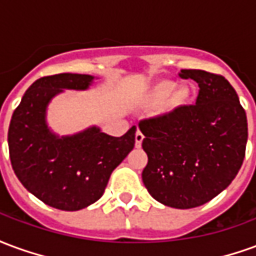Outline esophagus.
<instances>
[{
	"mask_svg": "<svg viewBox=\"0 0 256 256\" xmlns=\"http://www.w3.org/2000/svg\"><path fill=\"white\" fill-rule=\"evenodd\" d=\"M142 140H144V134L141 133L140 130H137V133H136V146L140 148L141 144H142Z\"/></svg>",
	"mask_w": 256,
	"mask_h": 256,
	"instance_id": "34e87169",
	"label": "esophagus"
}]
</instances>
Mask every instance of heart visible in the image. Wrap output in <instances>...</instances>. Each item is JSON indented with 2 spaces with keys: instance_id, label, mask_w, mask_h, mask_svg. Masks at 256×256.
I'll return each mask as SVG.
<instances>
[{
  "instance_id": "1",
  "label": "heart",
  "mask_w": 256,
  "mask_h": 256,
  "mask_svg": "<svg viewBox=\"0 0 256 256\" xmlns=\"http://www.w3.org/2000/svg\"><path fill=\"white\" fill-rule=\"evenodd\" d=\"M174 90H176V84H174V82H170V80L162 82V84H159L156 86L155 100L159 101V102H163V101H166L167 98L172 97L170 102H172V106H181L184 101L186 100V97H188V90L178 89L174 92Z\"/></svg>"
}]
</instances>
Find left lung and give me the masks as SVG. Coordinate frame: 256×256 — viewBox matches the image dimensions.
<instances>
[{
	"label": "left lung",
	"instance_id": "8db88e82",
	"mask_svg": "<svg viewBox=\"0 0 256 256\" xmlns=\"http://www.w3.org/2000/svg\"><path fill=\"white\" fill-rule=\"evenodd\" d=\"M198 84L196 104L140 120L148 164L142 182L152 198L174 208H194L234 180L246 156L247 115L228 79L181 70Z\"/></svg>",
	"mask_w": 256,
	"mask_h": 256
}]
</instances>
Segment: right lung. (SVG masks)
I'll return each instance as SVG.
<instances>
[{
    "label": "right lung",
    "mask_w": 256,
    "mask_h": 256,
    "mask_svg": "<svg viewBox=\"0 0 256 256\" xmlns=\"http://www.w3.org/2000/svg\"><path fill=\"white\" fill-rule=\"evenodd\" d=\"M92 75L56 74L36 79L14 110L8 130L9 158L28 192L53 208L78 211L97 202L111 172L136 142V126L122 137L92 128L58 138L45 123V110L62 89H86Z\"/></svg>",
    "instance_id": "right-lung-1"
}]
</instances>
